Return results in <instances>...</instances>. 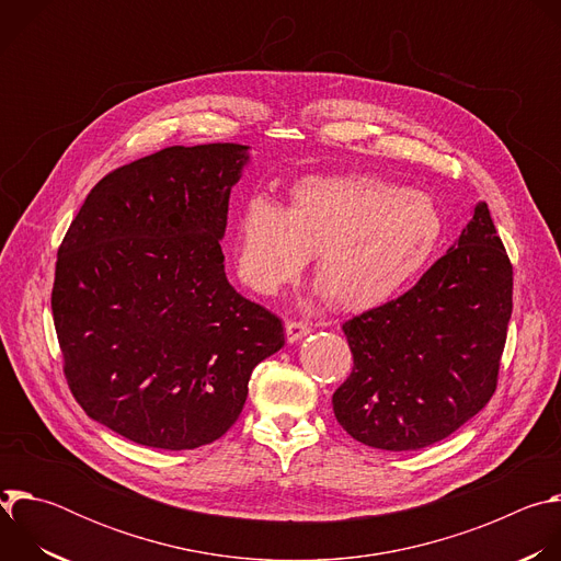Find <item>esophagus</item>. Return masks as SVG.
Listing matches in <instances>:
<instances>
[{
	"instance_id": "1",
	"label": "esophagus",
	"mask_w": 561,
	"mask_h": 561,
	"mask_svg": "<svg viewBox=\"0 0 561 561\" xmlns=\"http://www.w3.org/2000/svg\"><path fill=\"white\" fill-rule=\"evenodd\" d=\"M308 333H310V327H308V322H304V319H290V322L286 324L288 342H299Z\"/></svg>"
}]
</instances>
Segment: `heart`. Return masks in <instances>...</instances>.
Segmentation results:
<instances>
[{"mask_svg":"<svg viewBox=\"0 0 561 561\" xmlns=\"http://www.w3.org/2000/svg\"><path fill=\"white\" fill-rule=\"evenodd\" d=\"M444 237L437 204L368 175H312L288 206L255 195L234 224L242 279L273 295L297 279L314 253L319 293L337 308L366 310L392 299L433 260Z\"/></svg>","mask_w":561,"mask_h":561,"instance_id":"obj_1","label":"heart"}]
</instances>
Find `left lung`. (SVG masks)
I'll list each match as a JSON object with an SVG mask.
<instances>
[{
    "mask_svg": "<svg viewBox=\"0 0 561 561\" xmlns=\"http://www.w3.org/2000/svg\"><path fill=\"white\" fill-rule=\"evenodd\" d=\"M513 312V264L489 206L404 295L344 322L353 370L333 394L340 426L381 450L431 446L497 388Z\"/></svg>",
    "mask_w": 561,
    "mask_h": 561,
    "instance_id": "8db88e82",
    "label": "left lung"
}]
</instances>
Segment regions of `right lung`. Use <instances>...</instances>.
<instances>
[{"label":"right lung","mask_w":561,"mask_h":561,"mask_svg":"<svg viewBox=\"0 0 561 561\" xmlns=\"http://www.w3.org/2000/svg\"><path fill=\"white\" fill-rule=\"evenodd\" d=\"M247 146H171L102 178L70 221L50 295L64 377L89 417L188 450L239 417L282 319L226 279L219 239Z\"/></svg>","instance_id":"1"}]
</instances>
